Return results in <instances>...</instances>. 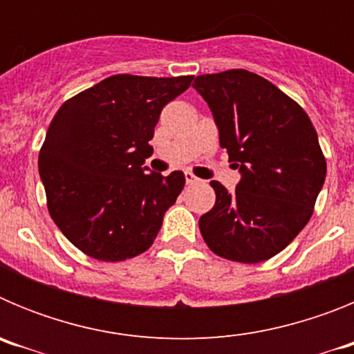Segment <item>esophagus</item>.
I'll return each instance as SVG.
<instances>
[{"label": "esophagus", "instance_id": "obj_1", "mask_svg": "<svg viewBox=\"0 0 354 354\" xmlns=\"http://www.w3.org/2000/svg\"><path fill=\"white\" fill-rule=\"evenodd\" d=\"M184 177H186V183H187V184L198 183V179H196V177L192 174V171H184Z\"/></svg>", "mask_w": 354, "mask_h": 354}]
</instances>
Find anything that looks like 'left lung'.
Wrapping results in <instances>:
<instances>
[{"instance_id":"8db88e82","label":"left lung","mask_w":354,"mask_h":354,"mask_svg":"<svg viewBox=\"0 0 354 354\" xmlns=\"http://www.w3.org/2000/svg\"><path fill=\"white\" fill-rule=\"evenodd\" d=\"M239 168L236 192L211 180L214 207L200 216L209 248L255 264L282 252L303 230L326 177L317 133L301 106L264 77L232 68L193 83Z\"/></svg>"}]
</instances>
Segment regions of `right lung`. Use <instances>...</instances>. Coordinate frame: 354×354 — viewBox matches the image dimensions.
Instances as JSON below:
<instances>
[{
  "instance_id": "add662e5",
  "label": "right lung",
  "mask_w": 354,
  "mask_h": 354,
  "mask_svg": "<svg viewBox=\"0 0 354 354\" xmlns=\"http://www.w3.org/2000/svg\"><path fill=\"white\" fill-rule=\"evenodd\" d=\"M192 81L117 74L58 109L39 174L53 221L83 253L118 262L152 246L186 179L179 170L147 174L143 162L161 109Z\"/></svg>"
}]
</instances>
